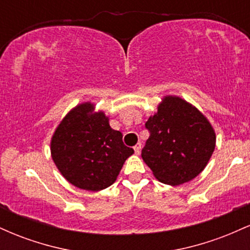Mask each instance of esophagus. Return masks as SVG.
I'll list each match as a JSON object with an SVG mask.
<instances>
[{
	"instance_id": "1",
	"label": "esophagus",
	"mask_w": 250,
	"mask_h": 250,
	"mask_svg": "<svg viewBox=\"0 0 250 250\" xmlns=\"http://www.w3.org/2000/svg\"><path fill=\"white\" fill-rule=\"evenodd\" d=\"M134 150H135V154L139 155L140 151H141V143H137L136 146H134Z\"/></svg>"
}]
</instances>
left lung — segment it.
<instances>
[{
  "mask_svg": "<svg viewBox=\"0 0 250 250\" xmlns=\"http://www.w3.org/2000/svg\"><path fill=\"white\" fill-rule=\"evenodd\" d=\"M150 136L142 159L160 182L179 186L206 168L216 136L207 117L177 96H166L146 122Z\"/></svg>",
  "mask_w": 250,
  "mask_h": 250,
  "instance_id": "8db88e82",
  "label": "left lung"
}]
</instances>
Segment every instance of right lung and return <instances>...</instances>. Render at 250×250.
I'll list each match as a JSON object with an SVG mask.
<instances>
[{"label": "right lung", "instance_id": "right-lung-1", "mask_svg": "<svg viewBox=\"0 0 250 250\" xmlns=\"http://www.w3.org/2000/svg\"><path fill=\"white\" fill-rule=\"evenodd\" d=\"M53 161L68 182L99 191L115 182L134 149L125 146L121 131L109 125L103 111L84 102L73 108L51 137Z\"/></svg>", "mask_w": 250, "mask_h": 250}]
</instances>
